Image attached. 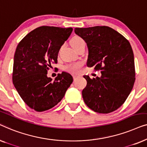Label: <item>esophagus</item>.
<instances>
[{
    "instance_id": "1",
    "label": "esophagus",
    "mask_w": 147,
    "mask_h": 147,
    "mask_svg": "<svg viewBox=\"0 0 147 147\" xmlns=\"http://www.w3.org/2000/svg\"><path fill=\"white\" fill-rule=\"evenodd\" d=\"M78 77V75H73V78H74V80H76V78Z\"/></svg>"
}]
</instances>
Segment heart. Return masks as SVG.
Returning a JSON list of instances; mask_svg holds the SVG:
<instances>
[{
    "mask_svg": "<svg viewBox=\"0 0 147 147\" xmlns=\"http://www.w3.org/2000/svg\"><path fill=\"white\" fill-rule=\"evenodd\" d=\"M71 43L73 47L76 49L79 46L85 44V41H84L83 38L80 37V36H75V37H74L71 39ZM82 65H83L82 62H74V63H71L65 65L63 67V69L65 71L71 72V73H77V72L79 71L80 69L82 67Z\"/></svg>",
    "mask_w": 147,
    "mask_h": 147,
    "instance_id": "obj_1",
    "label": "heart"
}]
</instances>
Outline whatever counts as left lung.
<instances>
[{
	"label": "left lung",
	"mask_w": 147,
	"mask_h": 147,
	"mask_svg": "<svg viewBox=\"0 0 147 147\" xmlns=\"http://www.w3.org/2000/svg\"><path fill=\"white\" fill-rule=\"evenodd\" d=\"M76 34L87 43V66L101 71L100 78H84L85 104L98 113L115 111L124 103L135 82L134 53L129 41L107 26L75 28Z\"/></svg>",
	"instance_id": "obj_1"
}]
</instances>
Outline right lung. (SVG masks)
Segmentation results:
<instances>
[{
  "mask_svg": "<svg viewBox=\"0 0 147 147\" xmlns=\"http://www.w3.org/2000/svg\"><path fill=\"white\" fill-rule=\"evenodd\" d=\"M73 29L41 26L28 33L18 44L14 56L13 82L29 108L37 112L54 107L62 100L73 78L63 71L54 81L47 76L57 63L60 47Z\"/></svg>",
  "mask_w": 147,
  "mask_h": 147,
  "instance_id": "obj_1",
  "label": "right lung"
}]
</instances>
